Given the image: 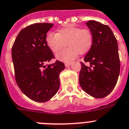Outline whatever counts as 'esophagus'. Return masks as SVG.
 Returning <instances> with one entry per match:
<instances>
[{
	"label": "esophagus",
	"mask_w": 129,
	"mask_h": 129,
	"mask_svg": "<svg viewBox=\"0 0 129 129\" xmlns=\"http://www.w3.org/2000/svg\"><path fill=\"white\" fill-rule=\"evenodd\" d=\"M71 62H66V63H65V66H66V68L69 67V66H71Z\"/></svg>",
	"instance_id": "1"
}]
</instances>
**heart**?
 I'll return each mask as SVG.
<instances>
[{
  "instance_id": "b5f03b06",
  "label": "heart",
  "mask_w": 129,
  "mask_h": 129,
  "mask_svg": "<svg viewBox=\"0 0 129 129\" xmlns=\"http://www.w3.org/2000/svg\"><path fill=\"white\" fill-rule=\"evenodd\" d=\"M51 51L57 53L66 47H69L58 53L56 58L63 61H70L80 54H84L91 49L93 37L90 30L69 26L58 30V33L49 32L46 38Z\"/></svg>"
}]
</instances>
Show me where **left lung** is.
Returning a JSON list of instances; mask_svg holds the SVG:
<instances>
[{
	"label": "left lung",
	"instance_id": "8db88e82",
	"mask_svg": "<svg viewBox=\"0 0 129 129\" xmlns=\"http://www.w3.org/2000/svg\"><path fill=\"white\" fill-rule=\"evenodd\" d=\"M86 24L93 41L84 59L89 66L81 62L79 83L89 95L103 98L113 90L120 71L117 40L108 26L95 21H88Z\"/></svg>",
	"mask_w": 129,
	"mask_h": 129
}]
</instances>
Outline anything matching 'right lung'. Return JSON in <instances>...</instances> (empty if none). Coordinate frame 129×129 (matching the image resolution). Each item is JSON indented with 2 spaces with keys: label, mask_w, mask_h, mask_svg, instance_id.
<instances>
[{
  "label": "right lung",
  "mask_w": 129,
  "mask_h": 129,
  "mask_svg": "<svg viewBox=\"0 0 129 129\" xmlns=\"http://www.w3.org/2000/svg\"><path fill=\"white\" fill-rule=\"evenodd\" d=\"M52 23H35L22 29L12 46L15 78L21 91L32 100L48 101L60 87L59 75L65 69L58 60L44 66L54 58L47 43Z\"/></svg>",
  "instance_id": "add662e5"
}]
</instances>
